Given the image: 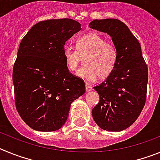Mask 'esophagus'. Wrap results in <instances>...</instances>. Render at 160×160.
Segmentation results:
<instances>
[{
	"label": "esophagus",
	"instance_id": "1",
	"mask_svg": "<svg viewBox=\"0 0 160 160\" xmlns=\"http://www.w3.org/2000/svg\"><path fill=\"white\" fill-rule=\"evenodd\" d=\"M86 90H87V92H89L90 90H92V87H90V85H86Z\"/></svg>",
	"mask_w": 160,
	"mask_h": 160
}]
</instances>
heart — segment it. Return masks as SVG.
I'll return each instance as SVG.
<instances>
[{
	"label": "heart",
	"mask_w": 160,
	"mask_h": 160,
	"mask_svg": "<svg viewBox=\"0 0 160 160\" xmlns=\"http://www.w3.org/2000/svg\"><path fill=\"white\" fill-rule=\"evenodd\" d=\"M76 47L77 49H73L65 46L63 56L66 67L72 72L78 70L81 58L85 57V66L77 72L78 78L87 81H93L98 76L105 78L114 70L118 60L116 48L100 35L89 32L80 37Z\"/></svg>",
	"instance_id": "obj_1"
}]
</instances>
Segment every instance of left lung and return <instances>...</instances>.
<instances>
[{"label": "left lung", "mask_w": 160, "mask_h": 160, "mask_svg": "<svg viewBox=\"0 0 160 160\" xmlns=\"http://www.w3.org/2000/svg\"><path fill=\"white\" fill-rule=\"evenodd\" d=\"M89 26L110 35L118 52L114 70L94 87L100 100L92 110L93 118L102 130L123 131L135 122L146 102L148 71L140 44L118 19H96Z\"/></svg>", "instance_id": "8db88e82"}]
</instances>
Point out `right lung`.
<instances>
[{
  "label": "right lung",
  "instance_id": "1",
  "mask_svg": "<svg viewBox=\"0 0 160 160\" xmlns=\"http://www.w3.org/2000/svg\"><path fill=\"white\" fill-rule=\"evenodd\" d=\"M81 29L74 20H46L33 25L21 42L12 70L15 104L35 131L60 129L71 103L86 92L84 81L70 73L63 56L66 41Z\"/></svg>",
  "mask_w": 160,
  "mask_h": 160
}]
</instances>
